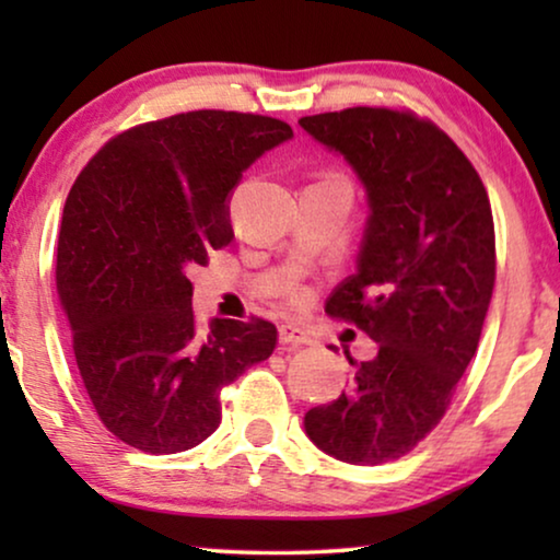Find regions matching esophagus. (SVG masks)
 Returning a JSON list of instances; mask_svg holds the SVG:
<instances>
[{
	"label": "esophagus",
	"mask_w": 560,
	"mask_h": 560,
	"mask_svg": "<svg viewBox=\"0 0 560 560\" xmlns=\"http://www.w3.org/2000/svg\"><path fill=\"white\" fill-rule=\"evenodd\" d=\"M280 343H288V347H305V343H313V336L308 328L285 324L280 326Z\"/></svg>",
	"instance_id": "esophagus-1"
}]
</instances>
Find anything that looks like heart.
Returning <instances> with one entry per match:
<instances>
[{
  "mask_svg": "<svg viewBox=\"0 0 560 560\" xmlns=\"http://www.w3.org/2000/svg\"><path fill=\"white\" fill-rule=\"evenodd\" d=\"M331 178H341V175H331ZM305 298H308V293H305V290H293V301L295 303H305Z\"/></svg>",
  "mask_w": 560,
  "mask_h": 560,
  "instance_id": "heart-1",
  "label": "heart"
}]
</instances>
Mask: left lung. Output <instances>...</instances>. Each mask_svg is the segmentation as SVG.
Instances as JSON below:
<instances>
[{
  "label": "left lung",
  "mask_w": 560,
  "mask_h": 560,
  "mask_svg": "<svg viewBox=\"0 0 560 560\" xmlns=\"http://www.w3.org/2000/svg\"><path fill=\"white\" fill-rule=\"evenodd\" d=\"M301 127L366 188L357 272L326 313L377 341L370 362L349 357L354 382L305 412V433L339 462H395L441 423L477 354L497 275L492 206L469 158L418 114L351 106Z\"/></svg>",
  "instance_id": "8db88e82"
}]
</instances>
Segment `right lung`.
Wrapping results in <instances>:
<instances>
[{
    "label": "right lung",
    "instance_id": "add662e5",
    "mask_svg": "<svg viewBox=\"0 0 560 560\" xmlns=\"http://www.w3.org/2000/svg\"><path fill=\"white\" fill-rule=\"evenodd\" d=\"M293 137L262 114L198 109L112 137L75 178L56 285L96 416L144 454H178L221 423V387L265 362L270 320L198 326L188 272L234 240L242 173Z\"/></svg>",
    "mask_w": 560,
    "mask_h": 560
}]
</instances>
